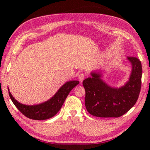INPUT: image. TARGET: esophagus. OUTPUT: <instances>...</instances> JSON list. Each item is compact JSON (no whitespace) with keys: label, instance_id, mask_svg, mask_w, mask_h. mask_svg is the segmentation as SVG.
I'll return each mask as SVG.
<instances>
[{"label":"esophagus","instance_id":"obj_1","mask_svg":"<svg viewBox=\"0 0 150 150\" xmlns=\"http://www.w3.org/2000/svg\"><path fill=\"white\" fill-rule=\"evenodd\" d=\"M85 77V74H83V73H80L79 75L78 76V79H79V81H80V82H83V81L84 80V79Z\"/></svg>","mask_w":150,"mask_h":150}]
</instances>
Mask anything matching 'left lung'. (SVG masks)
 Masks as SVG:
<instances>
[{
	"label": "left lung",
	"mask_w": 150,
	"mask_h": 150,
	"mask_svg": "<svg viewBox=\"0 0 150 150\" xmlns=\"http://www.w3.org/2000/svg\"><path fill=\"white\" fill-rule=\"evenodd\" d=\"M132 66L128 81L120 87L107 84L101 71H92L83 81L85 104L91 115L97 117H120L135 105L141 88L142 68L138 58L127 57Z\"/></svg>",
	"instance_id": "1"
}]
</instances>
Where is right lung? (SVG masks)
I'll return each mask as SVG.
<instances>
[{
    "label": "right lung",
    "mask_w": 150,
    "mask_h": 150,
    "mask_svg": "<svg viewBox=\"0 0 150 150\" xmlns=\"http://www.w3.org/2000/svg\"><path fill=\"white\" fill-rule=\"evenodd\" d=\"M79 83V81H67L49 100L35 105H26L19 103L12 96L8 88V91L12 103L25 116L33 120H43L49 119L56 115L62 108L70 91Z\"/></svg>",
    "instance_id": "1"
}]
</instances>
